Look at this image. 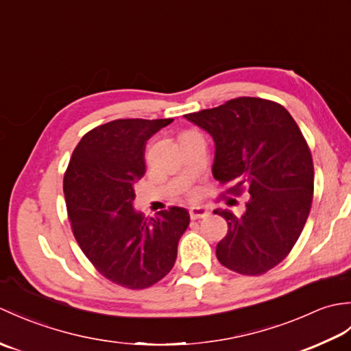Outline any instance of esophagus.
I'll return each instance as SVG.
<instances>
[{"instance_id":"1","label":"esophagus","mask_w":351,"mask_h":351,"mask_svg":"<svg viewBox=\"0 0 351 351\" xmlns=\"http://www.w3.org/2000/svg\"><path fill=\"white\" fill-rule=\"evenodd\" d=\"M210 215V211L204 206H193L190 208V219L191 220H199V219H206Z\"/></svg>"}]
</instances>
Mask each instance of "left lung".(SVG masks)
<instances>
[{
  "label": "left lung",
  "mask_w": 351,
  "mask_h": 351,
  "mask_svg": "<svg viewBox=\"0 0 351 351\" xmlns=\"http://www.w3.org/2000/svg\"><path fill=\"white\" fill-rule=\"evenodd\" d=\"M185 117L213 136V176L229 184L228 195H250L241 215L214 211L228 221L217 259L235 273L264 274L294 247L314 197V162L299 125L280 104L250 96Z\"/></svg>",
  "instance_id": "obj_1"
}]
</instances>
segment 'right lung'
Segmentation results:
<instances>
[{"label": "right lung", "mask_w": 351, "mask_h": 351, "mask_svg": "<svg viewBox=\"0 0 351 351\" xmlns=\"http://www.w3.org/2000/svg\"><path fill=\"white\" fill-rule=\"evenodd\" d=\"M173 119H117L84 134L64 171L73 237L104 278L145 289L175 265L190 215L180 206L147 219L132 208L134 184L146 173L145 147Z\"/></svg>", "instance_id": "1"}]
</instances>
